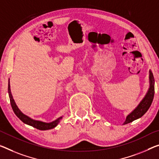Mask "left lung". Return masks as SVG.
Instances as JSON below:
<instances>
[{
	"label": "left lung",
	"instance_id": "8db88e82",
	"mask_svg": "<svg viewBox=\"0 0 159 159\" xmlns=\"http://www.w3.org/2000/svg\"><path fill=\"white\" fill-rule=\"evenodd\" d=\"M149 82H150V87L149 89L146 94L144 98L143 99L142 101L140 102V104L138 105V107L134 109V110L129 114L126 119V121L124 124H126L130 122L133 121L136 119H137L140 117L142 116L148 109H149L150 106L152 103L153 97H154V78H153V73L151 71H149Z\"/></svg>",
	"mask_w": 159,
	"mask_h": 159
}]
</instances>
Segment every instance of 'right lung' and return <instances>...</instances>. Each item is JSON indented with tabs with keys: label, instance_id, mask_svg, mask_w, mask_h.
<instances>
[{
	"label": "right lung",
	"instance_id": "add662e5",
	"mask_svg": "<svg viewBox=\"0 0 159 159\" xmlns=\"http://www.w3.org/2000/svg\"><path fill=\"white\" fill-rule=\"evenodd\" d=\"M8 94H9V98H10V102H11V104L12 107V109L14 111V113L16 114V115L18 117L20 120L26 124H28V125L33 126L36 129H39V130H48V129H51L55 128L56 126L57 125L58 123H59L60 119L62 118V116L56 119L55 121L51 122V123H45V122L40 121H36L33 120V119H30V117L28 116L23 114L22 112L20 111V109L18 108V107L16 106V102H15L14 99H13V96H12L11 92V88H10V84L8 82Z\"/></svg>",
	"mask_w": 159,
	"mask_h": 159
}]
</instances>
